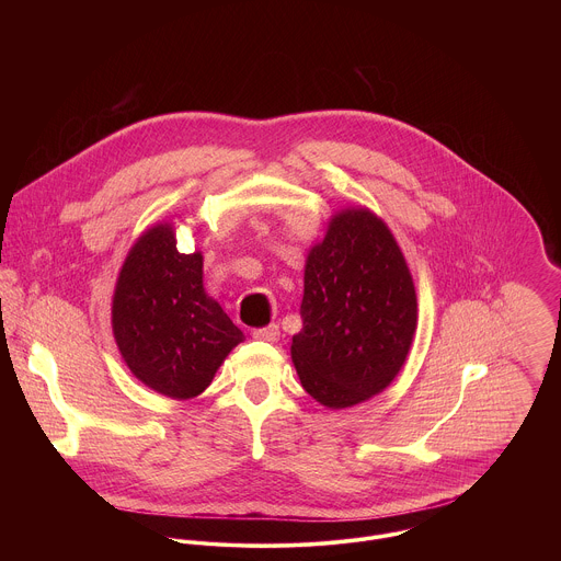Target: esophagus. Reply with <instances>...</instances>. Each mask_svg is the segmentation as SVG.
<instances>
[{
	"mask_svg": "<svg viewBox=\"0 0 561 561\" xmlns=\"http://www.w3.org/2000/svg\"><path fill=\"white\" fill-rule=\"evenodd\" d=\"M252 336L259 339V341H270V343H274V341H278V336H280V328H278V323H270V325H263V328H254V330H252Z\"/></svg>",
	"mask_w": 561,
	"mask_h": 561,
	"instance_id": "1",
	"label": "esophagus"
}]
</instances>
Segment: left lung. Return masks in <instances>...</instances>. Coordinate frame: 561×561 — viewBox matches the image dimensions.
I'll return each mask as SVG.
<instances>
[{
    "label": "left lung",
    "mask_w": 561,
    "mask_h": 561,
    "mask_svg": "<svg viewBox=\"0 0 561 561\" xmlns=\"http://www.w3.org/2000/svg\"><path fill=\"white\" fill-rule=\"evenodd\" d=\"M291 360L305 391L339 410L382 393L416 328V294L389 227L365 207L334 214L305 265Z\"/></svg>",
    "instance_id": "left-lung-1"
}]
</instances>
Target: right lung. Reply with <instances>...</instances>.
<instances>
[{
	"mask_svg": "<svg viewBox=\"0 0 561 561\" xmlns=\"http://www.w3.org/2000/svg\"><path fill=\"white\" fill-rule=\"evenodd\" d=\"M112 330L131 374L172 400L201 396L243 341L205 294L203 254L179 252L170 222L131 245L112 298Z\"/></svg>",
	"mask_w": 561,
	"mask_h": 561,
	"instance_id": "right-lung-1",
	"label": "right lung"
}]
</instances>
